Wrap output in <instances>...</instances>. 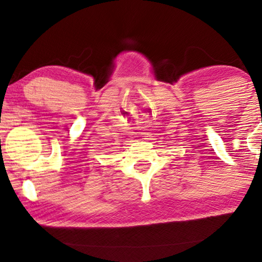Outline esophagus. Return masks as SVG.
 <instances>
[{
	"instance_id": "34e87169",
	"label": "esophagus",
	"mask_w": 262,
	"mask_h": 262,
	"mask_svg": "<svg viewBox=\"0 0 262 262\" xmlns=\"http://www.w3.org/2000/svg\"><path fill=\"white\" fill-rule=\"evenodd\" d=\"M142 137H143V136H142Z\"/></svg>"
}]
</instances>
